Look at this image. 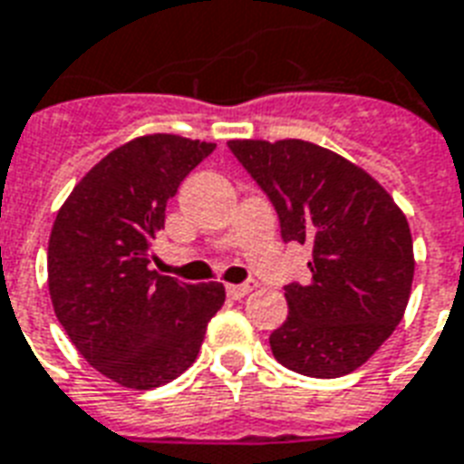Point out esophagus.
I'll use <instances>...</instances> for the list:
<instances>
[{
    "instance_id": "obj_1",
    "label": "esophagus",
    "mask_w": 464,
    "mask_h": 464,
    "mask_svg": "<svg viewBox=\"0 0 464 464\" xmlns=\"http://www.w3.org/2000/svg\"><path fill=\"white\" fill-rule=\"evenodd\" d=\"M257 287V282L256 279H250V282H246V285H228L226 287V292H228V296L231 299H243V296H247L253 289Z\"/></svg>"
}]
</instances>
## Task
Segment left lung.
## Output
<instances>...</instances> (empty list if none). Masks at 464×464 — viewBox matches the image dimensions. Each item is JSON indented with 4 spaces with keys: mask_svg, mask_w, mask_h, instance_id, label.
I'll return each instance as SVG.
<instances>
[{
    "mask_svg": "<svg viewBox=\"0 0 464 464\" xmlns=\"http://www.w3.org/2000/svg\"><path fill=\"white\" fill-rule=\"evenodd\" d=\"M270 197L282 238L309 243V285H287L272 355L306 377L358 370L394 334L413 282L404 211L355 162L309 140H228Z\"/></svg>",
    "mask_w": 464,
    "mask_h": 464,
    "instance_id": "left-lung-1",
    "label": "left lung"
}]
</instances>
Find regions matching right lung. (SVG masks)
I'll return each mask as SVG.
<instances>
[{"label": "right lung", "instance_id": "obj_1", "mask_svg": "<svg viewBox=\"0 0 464 464\" xmlns=\"http://www.w3.org/2000/svg\"><path fill=\"white\" fill-rule=\"evenodd\" d=\"M214 143L153 133L102 158L60 207L48 289L60 326L94 370L129 389L168 384L197 360L224 306L218 282L150 270V246L177 187Z\"/></svg>", "mask_w": 464, "mask_h": 464}]
</instances>
